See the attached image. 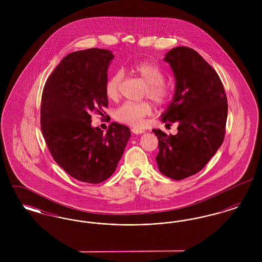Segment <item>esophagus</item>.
<instances>
[{"instance_id":"obj_1","label":"esophagus","mask_w":262,"mask_h":262,"mask_svg":"<svg viewBox=\"0 0 262 262\" xmlns=\"http://www.w3.org/2000/svg\"><path fill=\"white\" fill-rule=\"evenodd\" d=\"M133 133L136 134V135H140V134H143L144 133V129L142 128H139V127H133Z\"/></svg>"}]
</instances>
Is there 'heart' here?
I'll return each mask as SVG.
<instances>
[{"instance_id": "obj_1", "label": "heart", "mask_w": 262, "mask_h": 262, "mask_svg": "<svg viewBox=\"0 0 262 262\" xmlns=\"http://www.w3.org/2000/svg\"><path fill=\"white\" fill-rule=\"evenodd\" d=\"M132 71L146 82L143 97H148L156 105L165 104L171 98L173 84L164 79L165 70L160 64L154 62H137L132 67ZM123 78L124 73L121 70L108 76L105 83V93L109 99L117 100L120 97ZM150 113L151 106L148 102H125L115 111V118L127 125H140Z\"/></svg>"}]
</instances>
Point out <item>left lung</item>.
<instances>
[{"mask_svg": "<svg viewBox=\"0 0 262 262\" xmlns=\"http://www.w3.org/2000/svg\"><path fill=\"white\" fill-rule=\"evenodd\" d=\"M164 61L173 70L176 90L161 120L179 125L174 136L153 129L156 162L163 174L180 181L201 171L223 143L228 102L219 75L196 51L176 47Z\"/></svg>", "mask_w": 262, "mask_h": 262, "instance_id": "8db88e82", "label": "left lung"}]
</instances>
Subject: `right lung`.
Segmentation results:
<instances>
[{"instance_id": "obj_1", "label": "right lung", "mask_w": 262, "mask_h": 262, "mask_svg": "<svg viewBox=\"0 0 262 262\" xmlns=\"http://www.w3.org/2000/svg\"><path fill=\"white\" fill-rule=\"evenodd\" d=\"M113 58L105 49L73 52L56 67L42 92L41 130L51 155L64 172L88 184L112 176L130 137L121 124L112 123L106 134L91 126V114L102 116L108 107L105 83Z\"/></svg>"}]
</instances>
